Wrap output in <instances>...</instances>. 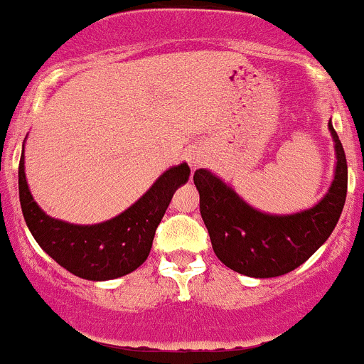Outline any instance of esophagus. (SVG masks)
<instances>
[{
  "instance_id": "34e87169",
  "label": "esophagus",
  "mask_w": 364,
  "mask_h": 364,
  "mask_svg": "<svg viewBox=\"0 0 364 364\" xmlns=\"http://www.w3.org/2000/svg\"><path fill=\"white\" fill-rule=\"evenodd\" d=\"M205 159H207V154L203 152L201 146H191V149L187 150V161H189V164L193 168L201 166V164L205 163Z\"/></svg>"
}]
</instances>
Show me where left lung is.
Segmentation results:
<instances>
[{"instance_id":"8db88e82","label":"left lung","mask_w":364,"mask_h":364,"mask_svg":"<svg viewBox=\"0 0 364 364\" xmlns=\"http://www.w3.org/2000/svg\"><path fill=\"white\" fill-rule=\"evenodd\" d=\"M336 150L334 178L326 196L296 214H265L247 205L218 175L200 168L194 186L215 257L239 274L276 278L303 265L333 233L347 198V159L329 120Z\"/></svg>"}]
</instances>
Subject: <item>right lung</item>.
Wrapping results in <instances>:
<instances>
[{
  "label": "right lung",
  "mask_w": 364,
  "mask_h": 364,
  "mask_svg": "<svg viewBox=\"0 0 364 364\" xmlns=\"http://www.w3.org/2000/svg\"><path fill=\"white\" fill-rule=\"evenodd\" d=\"M186 163L164 171L134 205L99 225H72L49 218L30 193L19 163V200L24 221L38 246L63 269L90 282H106L136 271L152 250L154 235L173 198L189 181Z\"/></svg>",
  "instance_id": "obj_1"
}]
</instances>
